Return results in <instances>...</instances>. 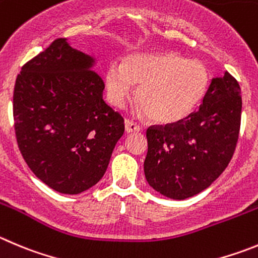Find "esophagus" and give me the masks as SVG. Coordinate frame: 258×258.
<instances>
[{"label":"esophagus","mask_w":258,"mask_h":258,"mask_svg":"<svg viewBox=\"0 0 258 258\" xmlns=\"http://www.w3.org/2000/svg\"><path fill=\"white\" fill-rule=\"evenodd\" d=\"M124 130H126L127 134H130V132H137L140 131V126L137 123H135L134 121L126 119V121H124Z\"/></svg>","instance_id":"1"}]
</instances>
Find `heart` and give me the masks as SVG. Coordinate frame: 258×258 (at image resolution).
Here are the masks:
<instances>
[{
	"mask_svg": "<svg viewBox=\"0 0 258 258\" xmlns=\"http://www.w3.org/2000/svg\"><path fill=\"white\" fill-rule=\"evenodd\" d=\"M210 76L199 61L177 52L132 53L105 71L109 102L121 107L139 85L137 102L151 121L174 123L191 114L208 90Z\"/></svg>",
	"mask_w": 258,
	"mask_h": 258,
	"instance_id": "b5f03b06",
	"label": "heart"
}]
</instances>
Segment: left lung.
<instances>
[{
    "instance_id": "obj_1",
    "label": "left lung",
    "mask_w": 258,
    "mask_h": 258,
    "mask_svg": "<svg viewBox=\"0 0 258 258\" xmlns=\"http://www.w3.org/2000/svg\"><path fill=\"white\" fill-rule=\"evenodd\" d=\"M242 114L238 81L229 72L211 80L197 112L146 131L144 172L163 196L184 200L208 188L225 170L237 146Z\"/></svg>"
}]
</instances>
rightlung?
<instances>
[{"mask_svg":"<svg viewBox=\"0 0 258 258\" xmlns=\"http://www.w3.org/2000/svg\"><path fill=\"white\" fill-rule=\"evenodd\" d=\"M94 62L58 38L16 78L19 149L31 172L59 194L78 195L98 183L124 132L122 115L103 100Z\"/></svg>","mask_w":258,"mask_h":258,"instance_id":"obj_1","label":"right lung"}]
</instances>
